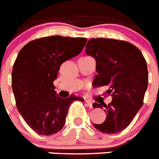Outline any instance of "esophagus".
<instances>
[{
  "instance_id": "obj_1",
  "label": "esophagus",
  "mask_w": 159,
  "mask_h": 159,
  "mask_svg": "<svg viewBox=\"0 0 159 159\" xmlns=\"http://www.w3.org/2000/svg\"><path fill=\"white\" fill-rule=\"evenodd\" d=\"M85 102L87 103V105L88 106H89L90 108H92V102H91V101H90V100H88V99H85Z\"/></svg>"
}]
</instances>
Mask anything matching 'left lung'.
<instances>
[{
	"label": "left lung",
	"mask_w": 159,
	"mask_h": 159,
	"mask_svg": "<svg viewBox=\"0 0 159 159\" xmlns=\"http://www.w3.org/2000/svg\"><path fill=\"white\" fill-rule=\"evenodd\" d=\"M85 51L96 61L98 74L93 84L109 86L106 94L112 96L109 105L93 104L94 108L104 106L106 113L105 121L94 124V128L106 134L121 132L130 125L143 104L148 84L146 60L132 43L111 39H90Z\"/></svg>",
	"instance_id": "left-lung-1"
}]
</instances>
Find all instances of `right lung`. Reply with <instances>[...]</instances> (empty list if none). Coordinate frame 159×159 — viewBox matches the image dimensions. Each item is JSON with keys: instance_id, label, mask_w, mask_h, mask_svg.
Listing matches in <instances>:
<instances>
[{"instance_id": "1", "label": "right lung", "mask_w": 159, "mask_h": 159, "mask_svg": "<svg viewBox=\"0 0 159 159\" xmlns=\"http://www.w3.org/2000/svg\"><path fill=\"white\" fill-rule=\"evenodd\" d=\"M85 38L55 35L33 40L21 49L11 72V87L18 111L29 127L43 136L61 130L70 105L82 98H60L53 81L60 66L81 53Z\"/></svg>"}]
</instances>
